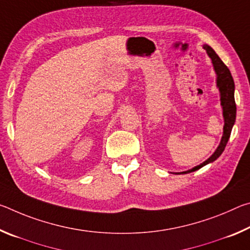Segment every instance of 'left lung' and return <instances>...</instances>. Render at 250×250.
Returning a JSON list of instances; mask_svg holds the SVG:
<instances>
[{
	"label": "left lung",
	"instance_id": "left-lung-1",
	"mask_svg": "<svg viewBox=\"0 0 250 250\" xmlns=\"http://www.w3.org/2000/svg\"><path fill=\"white\" fill-rule=\"evenodd\" d=\"M204 49L208 54L211 62H213L215 71L217 74V86L221 91V101L223 105V115L224 119H225V125H224V134L222 137V141L219 143L216 151L214 152L210 158L207 159L205 162H203L200 166L195 167L192 170H188L186 172L177 173V174H186V173H191L198 170V168L203 167L206 164H208L213 161L216 160L219 155L223 153L225 150V146L228 142V139L230 137V132L232 129V125L235 124L236 119V104H235V97H234V90H235V83L234 79L231 77V74L227 66L222 62V59L217 56L215 50L208 45H204Z\"/></svg>",
	"mask_w": 250,
	"mask_h": 250
}]
</instances>
